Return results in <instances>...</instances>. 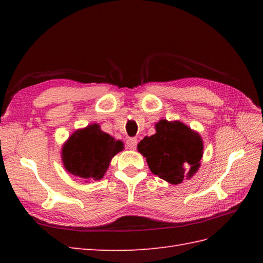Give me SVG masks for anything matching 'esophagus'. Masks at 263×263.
Masks as SVG:
<instances>
[{
	"mask_svg": "<svg viewBox=\"0 0 263 263\" xmlns=\"http://www.w3.org/2000/svg\"><path fill=\"white\" fill-rule=\"evenodd\" d=\"M137 144H138V140L136 138H131V139H128V140H126V146H127L128 149L135 150L136 147H137Z\"/></svg>",
	"mask_w": 263,
	"mask_h": 263,
	"instance_id": "obj_1",
	"label": "esophagus"
}]
</instances>
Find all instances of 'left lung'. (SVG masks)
<instances>
[{
  "mask_svg": "<svg viewBox=\"0 0 263 263\" xmlns=\"http://www.w3.org/2000/svg\"><path fill=\"white\" fill-rule=\"evenodd\" d=\"M156 133L144 137L138 152L147 160L155 175L171 184L190 180L198 172L203 156V141L199 132L180 121L160 120Z\"/></svg>",
  "mask_w": 263,
  "mask_h": 263,
  "instance_id": "8db88e82",
  "label": "left lung"
}]
</instances>
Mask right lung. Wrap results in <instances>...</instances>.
<instances>
[{
	"mask_svg": "<svg viewBox=\"0 0 263 263\" xmlns=\"http://www.w3.org/2000/svg\"><path fill=\"white\" fill-rule=\"evenodd\" d=\"M123 149L124 143L92 123L72 133L63 143L61 158L70 174L89 183L102 180L111 159Z\"/></svg>",
	"mask_w": 263,
	"mask_h": 263,
	"instance_id": "1",
	"label": "right lung"
}]
</instances>
